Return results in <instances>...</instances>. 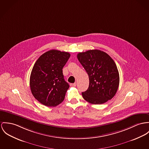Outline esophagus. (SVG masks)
<instances>
[{"mask_svg": "<svg viewBox=\"0 0 149 149\" xmlns=\"http://www.w3.org/2000/svg\"><path fill=\"white\" fill-rule=\"evenodd\" d=\"M76 86H77V83H71V84H70V86H71V87H76Z\"/></svg>", "mask_w": 149, "mask_h": 149, "instance_id": "34e87169", "label": "esophagus"}]
</instances>
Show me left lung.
I'll return each mask as SVG.
<instances>
[{"instance_id": "8db88e82", "label": "left lung", "mask_w": 149, "mask_h": 149, "mask_svg": "<svg viewBox=\"0 0 149 149\" xmlns=\"http://www.w3.org/2000/svg\"><path fill=\"white\" fill-rule=\"evenodd\" d=\"M77 58L89 77V87L81 93L83 99L92 104H102L112 99L119 86V73L115 61L100 50L78 54Z\"/></svg>"}]
</instances>
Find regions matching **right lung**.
Instances as JSON below:
<instances>
[{"mask_svg": "<svg viewBox=\"0 0 149 149\" xmlns=\"http://www.w3.org/2000/svg\"><path fill=\"white\" fill-rule=\"evenodd\" d=\"M70 54L50 50L36 61L30 77V87L34 98L47 107H55L62 103L69 89L64 79L62 69Z\"/></svg>", "mask_w": 149, "mask_h": 149, "instance_id": "add662e5", "label": "right lung"}]
</instances>
